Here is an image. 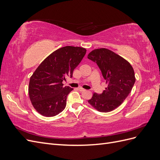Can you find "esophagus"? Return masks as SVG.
I'll return each instance as SVG.
<instances>
[{"mask_svg":"<svg viewBox=\"0 0 160 160\" xmlns=\"http://www.w3.org/2000/svg\"><path fill=\"white\" fill-rule=\"evenodd\" d=\"M78 89H79L80 91H86L85 89H83V88H79Z\"/></svg>","mask_w":160,"mask_h":160,"instance_id":"34e87169","label":"esophagus"}]
</instances>
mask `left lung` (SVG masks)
<instances>
[{
  "instance_id": "8db88e82",
  "label": "left lung",
  "mask_w": 160,
  "mask_h": 160,
  "mask_svg": "<svg viewBox=\"0 0 160 160\" xmlns=\"http://www.w3.org/2000/svg\"><path fill=\"white\" fill-rule=\"evenodd\" d=\"M88 58L96 62L108 84L102 93H93L88 102L100 112H109L118 108L132 91L135 81L133 67L123 57L105 48L92 51Z\"/></svg>"
}]
</instances>
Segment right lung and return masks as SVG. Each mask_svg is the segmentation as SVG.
Returning a JSON list of instances; mask_svg holds the SVG:
<instances>
[{
    "label": "right lung",
    "mask_w": 160,
    "mask_h": 160,
    "mask_svg": "<svg viewBox=\"0 0 160 160\" xmlns=\"http://www.w3.org/2000/svg\"><path fill=\"white\" fill-rule=\"evenodd\" d=\"M86 51L79 47L60 48L48 56L34 72L28 95L34 108L40 114L53 117L64 110L67 96L73 89L64 87L62 82L67 77H72Z\"/></svg>",
    "instance_id": "1"
}]
</instances>
